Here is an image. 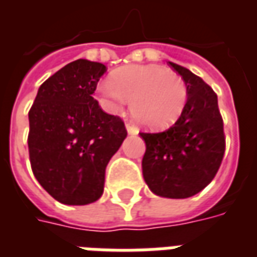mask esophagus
I'll return each instance as SVG.
<instances>
[{"mask_svg":"<svg viewBox=\"0 0 257 257\" xmlns=\"http://www.w3.org/2000/svg\"><path fill=\"white\" fill-rule=\"evenodd\" d=\"M125 128H126V132H128L129 135L138 134V129L135 128L134 125H131V123H126V125H125Z\"/></svg>","mask_w":257,"mask_h":257,"instance_id":"obj_1","label":"esophagus"}]
</instances>
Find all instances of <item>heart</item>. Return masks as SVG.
Returning a JSON list of instances; mask_svg holds the SVG:
<instances>
[{
	"instance_id": "obj_1",
	"label": "heart",
	"mask_w": 257,
	"mask_h": 257,
	"mask_svg": "<svg viewBox=\"0 0 257 257\" xmlns=\"http://www.w3.org/2000/svg\"><path fill=\"white\" fill-rule=\"evenodd\" d=\"M97 101L107 112L117 114L128 104L143 126L167 128L178 119L187 103L182 75L156 64L129 66L103 79L96 89Z\"/></svg>"
}]
</instances>
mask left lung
Here are the masks:
<instances>
[{
  "label": "left lung",
  "instance_id": "8db88e82",
  "mask_svg": "<svg viewBox=\"0 0 257 257\" xmlns=\"http://www.w3.org/2000/svg\"><path fill=\"white\" fill-rule=\"evenodd\" d=\"M187 86L182 115L167 131L139 134L146 153L142 171L151 193L164 198H189L204 190L219 171L226 140L217 96L189 68L169 62Z\"/></svg>",
  "mask_w": 257,
  "mask_h": 257
}]
</instances>
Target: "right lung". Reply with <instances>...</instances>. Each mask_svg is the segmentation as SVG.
I'll return each mask as SVG.
<instances>
[{
	"label": "right lung",
	"instance_id": "add662e5",
	"mask_svg": "<svg viewBox=\"0 0 257 257\" xmlns=\"http://www.w3.org/2000/svg\"><path fill=\"white\" fill-rule=\"evenodd\" d=\"M106 66L86 59L66 64L38 89L29 112L33 173L64 205L100 198L106 167L126 138L121 118L93 99Z\"/></svg>",
	"mask_w": 257,
	"mask_h": 257
}]
</instances>
